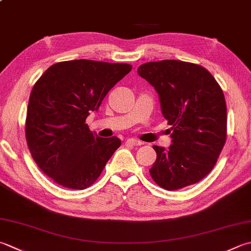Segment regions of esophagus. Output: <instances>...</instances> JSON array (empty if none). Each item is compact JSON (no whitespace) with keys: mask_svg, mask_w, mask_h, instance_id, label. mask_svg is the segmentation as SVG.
<instances>
[{"mask_svg":"<svg viewBox=\"0 0 251 251\" xmlns=\"http://www.w3.org/2000/svg\"><path fill=\"white\" fill-rule=\"evenodd\" d=\"M126 144L130 145V146H141V145H144V142L140 141V140L134 139V138H129V139L126 140Z\"/></svg>","mask_w":251,"mask_h":251,"instance_id":"1","label":"esophagus"}]
</instances>
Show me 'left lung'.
<instances>
[{
    "label": "left lung",
    "instance_id": "left-lung-1",
    "mask_svg": "<svg viewBox=\"0 0 251 251\" xmlns=\"http://www.w3.org/2000/svg\"><path fill=\"white\" fill-rule=\"evenodd\" d=\"M139 76L159 93L171 125L169 149L153 146L152 179L166 190L198 183L217 163L226 141V103L218 81L198 64L163 60L138 67Z\"/></svg>",
    "mask_w": 251,
    "mask_h": 251
}]
</instances>
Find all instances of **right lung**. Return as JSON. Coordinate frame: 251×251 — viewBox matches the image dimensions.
<instances>
[{
  "label": "right lung",
  "mask_w": 251,
  "mask_h": 251,
  "mask_svg": "<svg viewBox=\"0 0 251 251\" xmlns=\"http://www.w3.org/2000/svg\"><path fill=\"white\" fill-rule=\"evenodd\" d=\"M131 67L124 63L65 61L53 64L34 83L26 140L34 162L56 184L79 190L89 187L121 146L117 137L92 134L86 119Z\"/></svg>",
  "instance_id": "obj_1"
}]
</instances>
